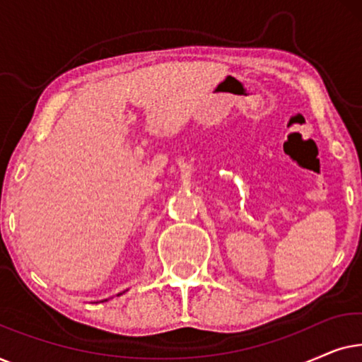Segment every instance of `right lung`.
<instances>
[{"mask_svg": "<svg viewBox=\"0 0 362 362\" xmlns=\"http://www.w3.org/2000/svg\"><path fill=\"white\" fill-rule=\"evenodd\" d=\"M120 295H122V293H120Z\"/></svg>", "mask_w": 362, "mask_h": 362, "instance_id": "obj_1", "label": "right lung"}]
</instances>
